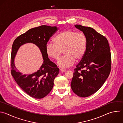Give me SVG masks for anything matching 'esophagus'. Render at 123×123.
<instances>
[{
	"label": "esophagus",
	"mask_w": 123,
	"mask_h": 123,
	"mask_svg": "<svg viewBox=\"0 0 123 123\" xmlns=\"http://www.w3.org/2000/svg\"><path fill=\"white\" fill-rule=\"evenodd\" d=\"M60 71L62 72H65L66 71V70L65 69H60Z\"/></svg>",
	"instance_id": "34e87169"
}]
</instances>
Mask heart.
<instances>
[{
	"label": "heart",
	"mask_w": 123,
	"mask_h": 123,
	"mask_svg": "<svg viewBox=\"0 0 123 123\" xmlns=\"http://www.w3.org/2000/svg\"><path fill=\"white\" fill-rule=\"evenodd\" d=\"M54 40V42H49L46 44V53L49 58L57 60L62 52L64 55L57 61L58 65L62 68L69 67L74 61L82 60L88 45L87 36L72 29L61 32Z\"/></svg>",
	"instance_id": "obj_1"
}]
</instances>
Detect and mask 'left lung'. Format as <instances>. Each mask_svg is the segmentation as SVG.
<instances>
[{
    "instance_id": "left-lung-1",
    "label": "left lung",
    "mask_w": 123,
    "mask_h": 123,
    "mask_svg": "<svg viewBox=\"0 0 123 123\" xmlns=\"http://www.w3.org/2000/svg\"><path fill=\"white\" fill-rule=\"evenodd\" d=\"M74 26L87 36L88 45L84 56L74 69L71 86L76 95L87 97L96 92L109 75L110 49L106 38L93 28L81 25Z\"/></svg>"
}]
</instances>
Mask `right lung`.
<instances>
[{"label": "right lung", "instance_id": "obj_1", "mask_svg": "<svg viewBox=\"0 0 123 123\" xmlns=\"http://www.w3.org/2000/svg\"><path fill=\"white\" fill-rule=\"evenodd\" d=\"M56 26L41 25L28 30L19 36L13 42L11 55L12 74L19 86L28 95L35 98L46 97L52 90L55 78L58 75L59 69L50 61L45 47L50 37L57 31ZM26 43L36 44L42 52L43 62L37 72L24 75L19 72L14 63V59L20 46Z\"/></svg>", "mask_w": 123, "mask_h": 123}]
</instances>
